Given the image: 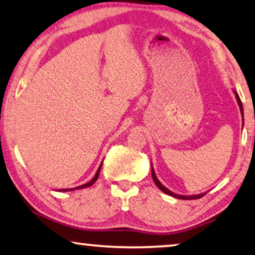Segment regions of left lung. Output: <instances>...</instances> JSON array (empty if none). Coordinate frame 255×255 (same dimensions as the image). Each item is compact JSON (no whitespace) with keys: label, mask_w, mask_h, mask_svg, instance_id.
Segmentation results:
<instances>
[{"label":"left lung","mask_w":255,"mask_h":255,"mask_svg":"<svg viewBox=\"0 0 255 255\" xmlns=\"http://www.w3.org/2000/svg\"><path fill=\"white\" fill-rule=\"evenodd\" d=\"M234 93H235V96H236V100H237V103H238L239 109H241V113H242V117H243V123H244V111H243V104H242V102H241V98H239L238 94L236 93V91L234 90ZM151 174H152V178H153L155 185H157V187H158L159 189H160L162 192H165V193H167V195L174 197V198H177V199H185V200H192V199H199V198H201V197H203V196L206 195V192H203V193H198V195L184 196V195H177V193H174L173 191H170V190L167 189V188L165 187V185H162L161 182L158 180L157 176H155V173H154L153 166H152V162H151Z\"/></svg>","instance_id":"obj_1"}]
</instances>
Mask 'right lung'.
<instances>
[{
    "label": "right lung",
    "mask_w": 255,
    "mask_h": 255,
    "mask_svg": "<svg viewBox=\"0 0 255 255\" xmlns=\"http://www.w3.org/2000/svg\"><path fill=\"white\" fill-rule=\"evenodd\" d=\"M101 168H102V164H101V166H100V168L97 169V172H96V174H95V176L91 178V180L89 181V182H87V183H85V184H82V185H80V187H77V188H71V189H59V190H57V191H64V192H66V191H73V190H78V189H85V188H88V187H90V185H93L95 182L97 181V178H98V176H100V172H101Z\"/></svg>",
    "instance_id": "add662e5"
}]
</instances>
